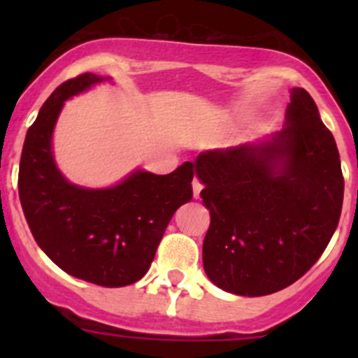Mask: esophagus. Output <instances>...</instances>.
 I'll list each match as a JSON object with an SVG mask.
<instances>
[{
    "label": "esophagus",
    "mask_w": 358,
    "mask_h": 358,
    "mask_svg": "<svg viewBox=\"0 0 358 358\" xmlns=\"http://www.w3.org/2000/svg\"><path fill=\"white\" fill-rule=\"evenodd\" d=\"M201 190H202V183L197 178H194L192 182V192H194V199H199L201 196Z\"/></svg>",
    "instance_id": "esophagus-1"
}]
</instances>
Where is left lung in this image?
Listing matches in <instances>:
<instances>
[{"instance_id": "8db88e82", "label": "left lung", "mask_w": 358, "mask_h": 358, "mask_svg": "<svg viewBox=\"0 0 358 358\" xmlns=\"http://www.w3.org/2000/svg\"><path fill=\"white\" fill-rule=\"evenodd\" d=\"M289 93L280 131L192 162L211 216L204 272L232 294L265 296L296 282L320 258L341 215L345 180L333 133L306 90Z\"/></svg>"}]
</instances>
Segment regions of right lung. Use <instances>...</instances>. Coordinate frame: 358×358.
I'll return each instance as SVG.
<instances>
[{"label":"right lung","instance_id":"right-lung-1","mask_svg":"<svg viewBox=\"0 0 358 358\" xmlns=\"http://www.w3.org/2000/svg\"><path fill=\"white\" fill-rule=\"evenodd\" d=\"M110 76L92 72L60 85L25 135L19 196L38 246L69 275L106 287L142 279L176 209L192 199L194 164L169 175L142 168L102 189L76 185L59 169L53 131L67 100Z\"/></svg>","mask_w":358,"mask_h":358}]
</instances>
